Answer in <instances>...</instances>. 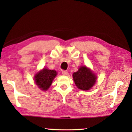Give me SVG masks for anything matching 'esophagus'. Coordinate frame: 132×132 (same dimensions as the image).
Wrapping results in <instances>:
<instances>
[{"label":"esophagus","instance_id":"obj_1","mask_svg":"<svg viewBox=\"0 0 132 132\" xmlns=\"http://www.w3.org/2000/svg\"><path fill=\"white\" fill-rule=\"evenodd\" d=\"M62 75H64V76L68 75V73L67 71H62Z\"/></svg>","mask_w":132,"mask_h":132}]
</instances>
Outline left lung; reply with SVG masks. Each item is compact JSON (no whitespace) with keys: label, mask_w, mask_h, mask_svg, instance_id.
Masks as SVG:
<instances>
[{"label":"left lung","mask_w":132,"mask_h":132,"mask_svg":"<svg viewBox=\"0 0 132 132\" xmlns=\"http://www.w3.org/2000/svg\"><path fill=\"white\" fill-rule=\"evenodd\" d=\"M73 80L79 89L88 91L94 86L97 81L96 75L86 66H81L78 71L73 74Z\"/></svg>","instance_id":"left-lung-1"}]
</instances>
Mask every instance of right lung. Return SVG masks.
I'll use <instances>...</instances> for the list:
<instances>
[{
	"label": "right lung",
	"mask_w": 132,
	"mask_h": 132,
	"mask_svg": "<svg viewBox=\"0 0 132 132\" xmlns=\"http://www.w3.org/2000/svg\"><path fill=\"white\" fill-rule=\"evenodd\" d=\"M56 75L57 72L55 70H48L44 68L35 75V82L41 90L47 91L50 88Z\"/></svg>",
	"instance_id": "right-lung-1"
}]
</instances>
